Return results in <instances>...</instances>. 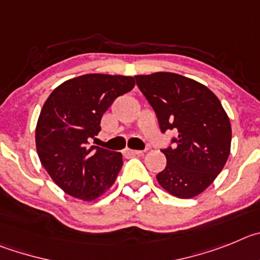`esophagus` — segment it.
Listing matches in <instances>:
<instances>
[{"mask_svg": "<svg viewBox=\"0 0 260 260\" xmlns=\"http://www.w3.org/2000/svg\"><path fill=\"white\" fill-rule=\"evenodd\" d=\"M125 154H127V155H129V156L144 155V151H141V150H129V149H128V150H125Z\"/></svg>", "mask_w": 260, "mask_h": 260, "instance_id": "obj_1", "label": "esophagus"}]
</instances>
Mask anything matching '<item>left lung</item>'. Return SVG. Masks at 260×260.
<instances>
[{
    "label": "left lung",
    "instance_id": "1",
    "mask_svg": "<svg viewBox=\"0 0 260 260\" xmlns=\"http://www.w3.org/2000/svg\"><path fill=\"white\" fill-rule=\"evenodd\" d=\"M136 84L151 105L165 133L176 132L162 153L167 166L156 175L165 190L193 198L212 184L225 166L232 129L219 98L203 84L172 72L137 75Z\"/></svg>",
    "mask_w": 260,
    "mask_h": 260
}]
</instances>
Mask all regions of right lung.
Here are the masks:
<instances>
[{"label":"right lung","instance_id":"right-lung-1","mask_svg":"<svg viewBox=\"0 0 260 260\" xmlns=\"http://www.w3.org/2000/svg\"><path fill=\"white\" fill-rule=\"evenodd\" d=\"M135 79L88 74L57 86L44 104L36 125L41 165L67 194L94 201L111 188L123 166L121 153L90 146L101 119L119 95L133 89Z\"/></svg>","mask_w":260,"mask_h":260}]
</instances>
